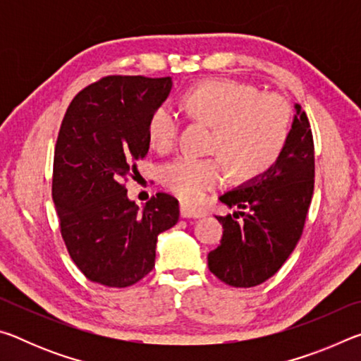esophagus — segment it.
I'll return each mask as SVG.
<instances>
[{
  "label": "esophagus",
  "mask_w": 361,
  "mask_h": 361,
  "mask_svg": "<svg viewBox=\"0 0 361 361\" xmlns=\"http://www.w3.org/2000/svg\"><path fill=\"white\" fill-rule=\"evenodd\" d=\"M180 213H181V218H204L207 216V212L204 209H199V207H192V205H188V204H181L180 205Z\"/></svg>",
  "instance_id": "34e87169"
}]
</instances>
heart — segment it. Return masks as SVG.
<instances>
[{
    "label": "heart",
    "instance_id": "heart-1",
    "mask_svg": "<svg viewBox=\"0 0 361 361\" xmlns=\"http://www.w3.org/2000/svg\"><path fill=\"white\" fill-rule=\"evenodd\" d=\"M191 118L213 129L212 151L218 152L232 176L255 178L271 169L290 135L291 113L277 95L261 94L255 85L237 81L200 84L185 95ZM180 121L175 109L161 105L151 114L149 142L159 151L173 146ZM162 183L183 200L195 202L224 178L219 159L180 156L162 169Z\"/></svg>",
    "mask_w": 361,
    "mask_h": 361
}]
</instances>
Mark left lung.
Here are the masks:
<instances>
[{"label":"left lung","instance_id":"obj_1","mask_svg":"<svg viewBox=\"0 0 361 361\" xmlns=\"http://www.w3.org/2000/svg\"><path fill=\"white\" fill-rule=\"evenodd\" d=\"M314 173L312 130L296 103L288 140L276 164L218 197L229 209L243 212L216 216L223 237L207 256L210 272L235 288H250L271 279L302 234Z\"/></svg>","mask_w":361,"mask_h":361}]
</instances>
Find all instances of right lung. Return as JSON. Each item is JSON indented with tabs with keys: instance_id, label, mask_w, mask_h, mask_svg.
Masks as SVG:
<instances>
[{
	"instance_id": "add662e5",
	"label": "right lung",
	"mask_w": 361,
	"mask_h": 361,
	"mask_svg": "<svg viewBox=\"0 0 361 361\" xmlns=\"http://www.w3.org/2000/svg\"><path fill=\"white\" fill-rule=\"evenodd\" d=\"M172 78L108 76L66 109L54 154L52 197L68 253L90 282L126 288L154 267L161 232L178 223V200L159 192L143 209L124 180L149 149L148 124Z\"/></svg>"
}]
</instances>
